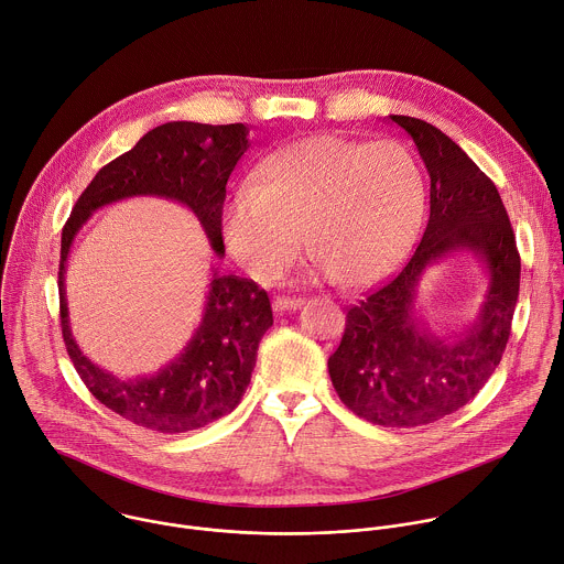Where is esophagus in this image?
I'll return each instance as SVG.
<instances>
[{"label": "esophagus", "instance_id": "esophagus-1", "mask_svg": "<svg viewBox=\"0 0 564 564\" xmlns=\"http://www.w3.org/2000/svg\"><path fill=\"white\" fill-rule=\"evenodd\" d=\"M301 305H303V299H290V296H276L272 301L274 312H292V310H299Z\"/></svg>", "mask_w": 564, "mask_h": 564}]
</instances>
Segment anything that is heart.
<instances>
[{
    "label": "heart",
    "mask_w": 564,
    "mask_h": 564,
    "mask_svg": "<svg viewBox=\"0 0 564 564\" xmlns=\"http://www.w3.org/2000/svg\"><path fill=\"white\" fill-rule=\"evenodd\" d=\"M423 210V170L405 143L314 134L261 163L224 217V239L268 285L296 265L307 235L318 276L360 288L405 257Z\"/></svg>",
    "instance_id": "b5f03b06"
}]
</instances>
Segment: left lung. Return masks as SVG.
<instances>
[{"instance_id": "left-lung-1", "label": "left lung", "mask_w": 564, "mask_h": 564, "mask_svg": "<svg viewBox=\"0 0 564 564\" xmlns=\"http://www.w3.org/2000/svg\"><path fill=\"white\" fill-rule=\"evenodd\" d=\"M416 143L430 174V221L403 270L349 307L329 356V379L356 416L383 427H419L467 405L489 381L509 340L520 288L516 237L491 178L436 126L390 115ZM471 251L488 272L477 321L436 335L415 312L425 269Z\"/></svg>"}]
</instances>
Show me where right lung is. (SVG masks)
Listing matches in <instances>:
<instances>
[{"label": "right lung", "instance_id": "right-lung-1", "mask_svg": "<svg viewBox=\"0 0 564 564\" xmlns=\"http://www.w3.org/2000/svg\"><path fill=\"white\" fill-rule=\"evenodd\" d=\"M248 134L250 128L243 123L170 121L152 128L132 150L95 174L62 230L59 314L66 351L90 394L139 427L161 434L191 432L230 414L241 403L259 340L274 323L268 292L250 279L219 274L213 268L204 314L191 340L154 373L119 379L86 358L73 336L66 299L73 241L99 208L130 197H159L191 210L221 259L226 254L221 237L226 185L250 148Z\"/></svg>", "mask_w": 564, "mask_h": 564}]
</instances>
